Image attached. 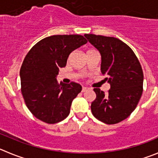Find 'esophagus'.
Instances as JSON below:
<instances>
[{
    "mask_svg": "<svg viewBox=\"0 0 158 158\" xmlns=\"http://www.w3.org/2000/svg\"><path fill=\"white\" fill-rule=\"evenodd\" d=\"M88 90H89V88H86V87H83V88H82V92H85V91H88Z\"/></svg>",
    "mask_w": 158,
    "mask_h": 158,
    "instance_id": "obj_1",
    "label": "esophagus"
}]
</instances>
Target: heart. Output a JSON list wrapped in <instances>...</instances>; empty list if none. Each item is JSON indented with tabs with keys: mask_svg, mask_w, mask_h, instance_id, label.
Returning <instances> with one entry per match:
<instances>
[{
	"mask_svg": "<svg viewBox=\"0 0 158 158\" xmlns=\"http://www.w3.org/2000/svg\"><path fill=\"white\" fill-rule=\"evenodd\" d=\"M90 50H93V49H90ZM90 50H88V51H90Z\"/></svg>",
	"mask_w": 158,
	"mask_h": 158,
	"instance_id": "obj_1",
	"label": "heart"
}]
</instances>
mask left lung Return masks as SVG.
Instances as JSON below:
<instances>
[{"instance_id": "1", "label": "left lung", "mask_w": 158, "mask_h": 158, "mask_svg": "<svg viewBox=\"0 0 158 158\" xmlns=\"http://www.w3.org/2000/svg\"><path fill=\"white\" fill-rule=\"evenodd\" d=\"M102 56L101 72L110 84L107 94L94 88L96 98L91 106L97 119L115 124L126 119L134 111L143 93V73L134 52L114 37L85 34Z\"/></svg>"}]
</instances>
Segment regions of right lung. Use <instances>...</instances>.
Returning a JSON list of instances; mask_svg holds the SVG:
<instances>
[{"instance_id": "1", "label": "right lung", "mask_w": 158, "mask_h": 158, "mask_svg": "<svg viewBox=\"0 0 158 158\" xmlns=\"http://www.w3.org/2000/svg\"><path fill=\"white\" fill-rule=\"evenodd\" d=\"M87 43L81 35H52L27 53L20 70L21 89L25 105L38 119L54 124L68 116L72 101L82 87L75 82L59 85L56 77L70 52Z\"/></svg>"}]
</instances>
